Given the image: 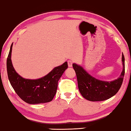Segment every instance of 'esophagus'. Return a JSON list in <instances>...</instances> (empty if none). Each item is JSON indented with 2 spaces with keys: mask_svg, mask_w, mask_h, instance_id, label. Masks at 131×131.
<instances>
[{
  "mask_svg": "<svg viewBox=\"0 0 131 131\" xmlns=\"http://www.w3.org/2000/svg\"><path fill=\"white\" fill-rule=\"evenodd\" d=\"M67 63H68V66L69 67H72V64H73V62L72 61H67Z\"/></svg>",
  "mask_w": 131,
  "mask_h": 131,
  "instance_id": "34e87169",
  "label": "esophagus"
}]
</instances>
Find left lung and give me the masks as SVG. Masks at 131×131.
Masks as SVG:
<instances>
[{
    "instance_id": "obj_1",
    "label": "left lung",
    "mask_w": 131,
    "mask_h": 131,
    "mask_svg": "<svg viewBox=\"0 0 131 131\" xmlns=\"http://www.w3.org/2000/svg\"><path fill=\"white\" fill-rule=\"evenodd\" d=\"M123 70L120 76L113 81L100 80L91 76L80 65L73 63L77 75L78 87L81 94L90 101H102L115 96L120 89L125 72L124 57L122 54Z\"/></svg>"
}]
</instances>
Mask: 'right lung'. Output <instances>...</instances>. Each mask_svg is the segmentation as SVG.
<instances>
[{"label": "right lung", "mask_w": 131, "mask_h": 131, "mask_svg": "<svg viewBox=\"0 0 131 131\" xmlns=\"http://www.w3.org/2000/svg\"><path fill=\"white\" fill-rule=\"evenodd\" d=\"M13 43L7 60L8 80L13 88L23 101L29 104L49 102L56 93L58 83L65 70L68 68L67 62L54 67L50 72L38 79H26L20 76L14 69L12 62Z\"/></svg>", "instance_id": "right-lung-1"}]
</instances>
